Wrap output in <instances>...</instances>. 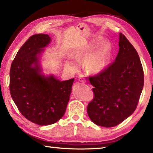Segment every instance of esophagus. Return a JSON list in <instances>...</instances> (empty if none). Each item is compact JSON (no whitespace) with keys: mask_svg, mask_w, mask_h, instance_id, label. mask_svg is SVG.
Instances as JSON below:
<instances>
[{"mask_svg":"<svg viewBox=\"0 0 153 153\" xmlns=\"http://www.w3.org/2000/svg\"><path fill=\"white\" fill-rule=\"evenodd\" d=\"M78 80H79V82H81L82 83L86 82V79H85L84 76L83 74H79V76L78 77Z\"/></svg>","mask_w":153,"mask_h":153,"instance_id":"1","label":"esophagus"}]
</instances>
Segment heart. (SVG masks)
I'll list each match as a JSON object with an SVG mask.
<instances>
[{"instance_id": "b5f03b06", "label": "heart", "mask_w": 153, "mask_h": 153, "mask_svg": "<svg viewBox=\"0 0 153 153\" xmlns=\"http://www.w3.org/2000/svg\"><path fill=\"white\" fill-rule=\"evenodd\" d=\"M98 45V43L88 45L80 54L81 58L89 59L88 61V67L90 71L94 72H98L104 69L109 57V45L107 42H103L96 53L93 55L97 48Z\"/></svg>"}]
</instances>
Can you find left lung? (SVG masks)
<instances>
[{"label":"left lung","instance_id":"left-lung-1","mask_svg":"<svg viewBox=\"0 0 153 153\" xmlns=\"http://www.w3.org/2000/svg\"><path fill=\"white\" fill-rule=\"evenodd\" d=\"M119 46L115 61L89 77L94 97L88 105V115L96 125L105 128L117 126L134 112L144 86L138 54L121 33Z\"/></svg>","mask_w":153,"mask_h":153}]
</instances>
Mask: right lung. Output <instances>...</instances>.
<instances>
[{
	"instance_id": "add662e5",
	"label": "right lung",
	"mask_w": 153,
	"mask_h": 153,
	"mask_svg": "<svg viewBox=\"0 0 153 153\" xmlns=\"http://www.w3.org/2000/svg\"><path fill=\"white\" fill-rule=\"evenodd\" d=\"M51 40L44 33L31 36L17 52L10 69L13 100L27 120L40 126L55 123L64 115L74 81L61 82L42 73L40 55Z\"/></svg>"
}]
</instances>
